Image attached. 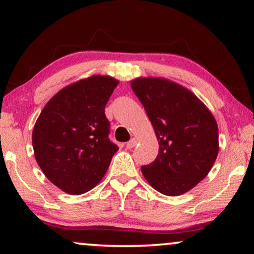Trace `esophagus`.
<instances>
[{"instance_id":"1","label":"esophagus","mask_w":254,"mask_h":254,"mask_svg":"<svg viewBox=\"0 0 254 254\" xmlns=\"http://www.w3.org/2000/svg\"><path fill=\"white\" fill-rule=\"evenodd\" d=\"M135 144H136V139H135V137H133V139H131V140L128 141V142L127 143V149L134 148Z\"/></svg>"}]
</instances>
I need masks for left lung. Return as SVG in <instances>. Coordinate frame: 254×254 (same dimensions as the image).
Here are the masks:
<instances>
[{
	"label": "left lung",
	"instance_id": "obj_1",
	"mask_svg": "<svg viewBox=\"0 0 254 254\" xmlns=\"http://www.w3.org/2000/svg\"><path fill=\"white\" fill-rule=\"evenodd\" d=\"M131 87L159 142L156 160L141 167L142 175L163 195L185 194L208 175L216 160V120L194 93L175 81L139 77Z\"/></svg>",
	"mask_w": 254,
	"mask_h": 254
}]
</instances>
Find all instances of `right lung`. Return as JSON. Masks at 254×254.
Instances as JSON below:
<instances>
[{
	"label": "right lung",
	"instance_id": "right-lung-1",
	"mask_svg": "<svg viewBox=\"0 0 254 254\" xmlns=\"http://www.w3.org/2000/svg\"><path fill=\"white\" fill-rule=\"evenodd\" d=\"M118 85L107 75L77 80L50 98L34 124L38 165L67 194L80 195L95 187L119 150L109 139L105 117V105Z\"/></svg>",
	"mask_w": 254,
	"mask_h": 254
}]
</instances>
